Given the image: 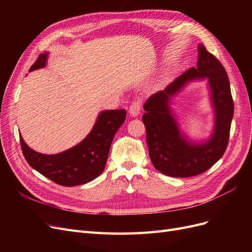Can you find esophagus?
Here are the masks:
<instances>
[{
  "mask_svg": "<svg viewBox=\"0 0 252 252\" xmlns=\"http://www.w3.org/2000/svg\"><path fill=\"white\" fill-rule=\"evenodd\" d=\"M140 112H141V103H140V101L133 102V104L130 105L129 110H128L129 115L131 117H136L140 114Z\"/></svg>",
  "mask_w": 252,
  "mask_h": 252,
  "instance_id": "obj_1",
  "label": "esophagus"
}]
</instances>
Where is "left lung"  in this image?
Returning <instances> with one entry per match:
<instances>
[{
    "label": "left lung",
    "mask_w": 252,
    "mask_h": 252,
    "mask_svg": "<svg viewBox=\"0 0 252 252\" xmlns=\"http://www.w3.org/2000/svg\"><path fill=\"white\" fill-rule=\"evenodd\" d=\"M196 68L179 76L164 91L152 95L144 104L142 121L154 167L168 177L187 178L200 175L213 166L226 151L234 103L228 74L220 62L198 45ZM206 80L214 112V126L203 139L191 138L180 126L179 118L171 107L173 100L193 81Z\"/></svg>",
    "instance_id": "obj_1"
}]
</instances>
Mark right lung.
I'll list each match as a JSON object with an SVG mask.
<instances>
[{
  "instance_id": "obj_1",
  "label": "right lung",
  "mask_w": 252,
  "mask_h": 252,
  "mask_svg": "<svg viewBox=\"0 0 252 252\" xmlns=\"http://www.w3.org/2000/svg\"><path fill=\"white\" fill-rule=\"evenodd\" d=\"M49 52L38 56L30 71L44 68ZM126 111H101L88 136L75 146L56 154L32 150L20 135L23 155L28 163L44 177L66 187L78 186L99 177L105 168L112 140L126 121Z\"/></svg>"
}]
</instances>
